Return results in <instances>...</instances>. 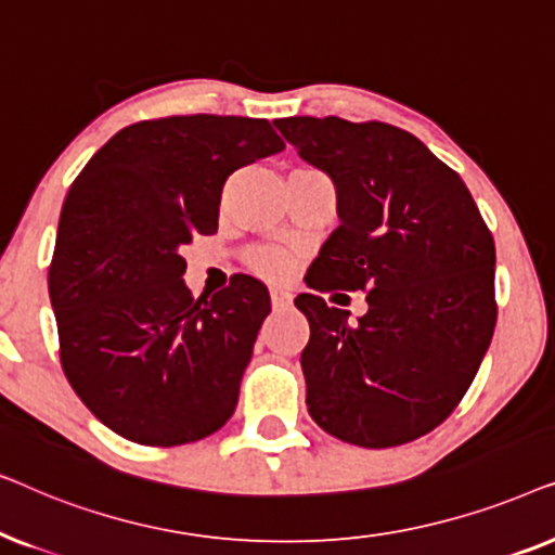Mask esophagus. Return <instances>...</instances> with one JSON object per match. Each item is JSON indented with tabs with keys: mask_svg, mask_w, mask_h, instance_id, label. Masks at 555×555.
Instances as JSON below:
<instances>
[{
	"mask_svg": "<svg viewBox=\"0 0 555 555\" xmlns=\"http://www.w3.org/2000/svg\"><path fill=\"white\" fill-rule=\"evenodd\" d=\"M270 300L275 308H285L293 300V293L287 285H270Z\"/></svg>",
	"mask_w": 555,
	"mask_h": 555,
	"instance_id": "esophagus-1",
	"label": "esophagus"
}]
</instances>
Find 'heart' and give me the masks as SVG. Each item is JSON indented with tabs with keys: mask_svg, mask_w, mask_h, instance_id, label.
I'll return each instance as SVG.
<instances>
[{
	"mask_svg": "<svg viewBox=\"0 0 555 555\" xmlns=\"http://www.w3.org/2000/svg\"><path fill=\"white\" fill-rule=\"evenodd\" d=\"M247 262L249 268L264 272V275H280V272H285L287 264H291V257L278 247H257L249 253Z\"/></svg>",
	"mask_w": 555,
	"mask_h": 555,
	"instance_id": "b5f03b06",
	"label": "heart"
}]
</instances>
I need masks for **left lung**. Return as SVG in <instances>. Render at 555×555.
I'll return each mask as SVG.
<instances>
[{
    "mask_svg": "<svg viewBox=\"0 0 555 555\" xmlns=\"http://www.w3.org/2000/svg\"><path fill=\"white\" fill-rule=\"evenodd\" d=\"M280 133L336 184L340 224L313 262L318 293L363 291L348 321L321 295L300 366L308 412L344 442L384 450L439 427L465 397L498 321L495 242L457 171L382 120L280 118Z\"/></svg>",
    "mask_w": 555,
    "mask_h": 555,
    "instance_id": "8db88e82",
    "label": "left lung"
}]
</instances>
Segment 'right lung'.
Instances as JSON below:
<instances>
[{
	"instance_id": "obj_1",
	"label": "right lung",
	"mask_w": 555,
	"mask_h": 555,
	"mask_svg": "<svg viewBox=\"0 0 555 555\" xmlns=\"http://www.w3.org/2000/svg\"><path fill=\"white\" fill-rule=\"evenodd\" d=\"M283 149L264 118H151L113 135L73 181L48 272L60 363L116 435L177 447L232 416L268 287L234 275L194 298L181 247L217 232L232 171Z\"/></svg>"
}]
</instances>
